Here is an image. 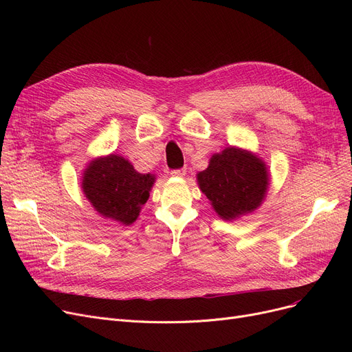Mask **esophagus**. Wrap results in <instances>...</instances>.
<instances>
[{"instance_id":"34e87169","label":"esophagus","mask_w":352,"mask_h":352,"mask_svg":"<svg viewBox=\"0 0 352 352\" xmlns=\"http://www.w3.org/2000/svg\"><path fill=\"white\" fill-rule=\"evenodd\" d=\"M186 174H187V170H186V168H179V170L171 171V175H173V177H178V178L186 177Z\"/></svg>"}]
</instances>
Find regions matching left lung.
Listing matches in <instances>:
<instances>
[{"instance_id": "8db88e82", "label": "left lung", "mask_w": 352, "mask_h": 352, "mask_svg": "<svg viewBox=\"0 0 352 352\" xmlns=\"http://www.w3.org/2000/svg\"><path fill=\"white\" fill-rule=\"evenodd\" d=\"M270 177L260 155L231 145L210 158L207 168L197 174V182L217 215L234 221L261 207Z\"/></svg>"}]
</instances>
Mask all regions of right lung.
<instances>
[{"label": "right lung", "mask_w": 352, "mask_h": 352, "mask_svg": "<svg viewBox=\"0 0 352 352\" xmlns=\"http://www.w3.org/2000/svg\"><path fill=\"white\" fill-rule=\"evenodd\" d=\"M154 182V174H141L124 157L108 154L87 164L81 188L101 217L131 226L150 197Z\"/></svg>", "instance_id": "add662e5"}]
</instances>
